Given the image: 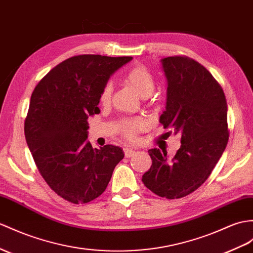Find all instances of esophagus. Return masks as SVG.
I'll list each match as a JSON object with an SVG mask.
<instances>
[{
  "instance_id": "obj_1",
  "label": "esophagus",
  "mask_w": 253,
  "mask_h": 253,
  "mask_svg": "<svg viewBox=\"0 0 253 253\" xmlns=\"http://www.w3.org/2000/svg\"><path fill=\"white\" fill-rule=\"evenodd\" d=\"M123 151H125V156L126 157V158H130V157H132L134 153H135V150L134 149H132V148H125V149H123Z\"/></svg>"
}]
</instances>
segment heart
Here are the masks:
<instances>
[{"mask_svg":"<svg viewBox=\"0 0 253 253\" xmlns=\"http://www.w3.org/2000/svg\"><path fill=\"white\" fill-rule=\"evenodd\" d=\"M123 80L126 84L136 92L140 96H148L149 95L153 87H155V82H153V77L146 67L141 65H135L132 69L128 70L126 74L123 77ZM112 92H113V85L110 83H107L100 94V102L103 105H107L112 98ZM147 123L144 119H132V120H126L122 123V133L127 138H134L136 134L144 130L146 127Z\"/></svg>","mask_w":253,"mask_h":253,"instance_id":"b5f03b06","label":"heart"}]
</instances>
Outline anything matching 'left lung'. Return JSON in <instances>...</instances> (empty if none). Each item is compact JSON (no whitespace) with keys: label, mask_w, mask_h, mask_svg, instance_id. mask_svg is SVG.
I'll use <instances>...</instances> for the list:
<instances>
[{"label":"left lung","mask_w":253,"mask_h":253,"mask_svg":"<svg viewBox=\"0 0 253 253\" xmlns=\"http://www.w3.org/2000/svg\"><path fill=\"white\" fill-rule=\"evenodd\" d=\"M168 79L164 128L181 136L176 155L148 150L152 160L143 176L145 186L169 200L192 193L206 181L227 145V104L224 92L204 66L188 57L161 60Z\"/></svg>","instance_id":"1"}]
</instances>
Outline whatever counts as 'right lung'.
<instances>
[{"label": "right lung", "instance_id": "obj_1", "mask_svg": "<svg viewBox=\"0 0 253 253\" xmlns=\"http://www.w3.org/2000/svg\"><path fill=\"white\" fill-rule=\"evenodd\" d=\"M132 57L80 54L49 72L31 95L24 135L47 184L61 198L84 204L105 191L125 157L120 147L92 148L88 118L100 113L109 77Z\"/></svg>", "mask_w": 253, "mask_h": 253}]
</instances>
